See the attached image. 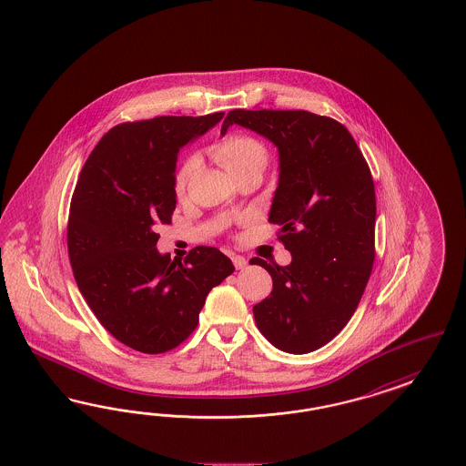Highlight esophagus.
Wrapping results in <instances>:
<instances>
[{"instance_id": "1", "label": "esophagus", "mask_w": 466, "mask_h": 466, "mask_svg": "<svg viewBox=\"0 0 466 466\" xmlns=\"http://www.w3.org/2000/svg\"><path fill=\"white\" fill-rule=\"evenodd\" d=\"M231 260H233V264H235V268H237V269H243V268L247 266V258H243V256L231 254Z\"/></svg>"}]
</instances>
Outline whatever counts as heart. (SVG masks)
<instances>
[{
  "label": "heart",
  "instance_id": "heart-1",
  "mask_svg": "<svg viewBox=\"0 0 466 466\" xmlns=\"http://www.w3.org/2000/svg\"><path fill=\"white\" fill-rule=\"evenodd\" d=\"M214 156L231 176L254 166L264 167L268 162V152L264 145L247 135H233L223 139L214 147ZM198 164L200 160L197 156H188L181 162L174 177V188L177 195H183L187 191L191 176L198 169Z\"/></svg>",
  "mask_w": 466,
  "mask_h": 466
}]
</instances>
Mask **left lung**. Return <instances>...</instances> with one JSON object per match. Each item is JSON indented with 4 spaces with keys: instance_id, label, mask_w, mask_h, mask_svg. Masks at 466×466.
<instances>
[{
    "instance_id": "8db88e82",
    "label": "left lung",
    "mask_w": 466,
    "mask_h": 466,
    "mask_svg": "<svg viewBox=\"0 0 466 466\" xmlns=\"http://www.w3.org/2000/svg\"><path fill=\"white\" fill-rule=\"evenodd\" d=\"M238 124L269 139L279 179L269 223L292 254L289 266L254 258L273 292L254 306L258 331L290 354L328 344L358 308L375 260L377 200L370 167L340 122L306 110H231L221 135Z\"/></svg>"
}]
</instances>
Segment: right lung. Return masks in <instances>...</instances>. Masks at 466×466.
<instances>
[{
	"instance_id": "obj_1",
	"label": "right lung",
	"mask_w": 466,
	"mask_h": 466,
	"mask_svg": "<svg viewBox=\"0 0 466 466\" xmlns=\"http://www.w3.org/2000/svg\"><path fill=\"white\" fill-rule=\"evenodd\" d=\"M225 112L162 116L112 127L87 157L72 195L67 247L89 309L112 337L145 354H162L190 337L208 292L235 266L214 247L185 262L157 250L158 225L176 208L179 148Z\"/></svg>"
}]
</instances>
